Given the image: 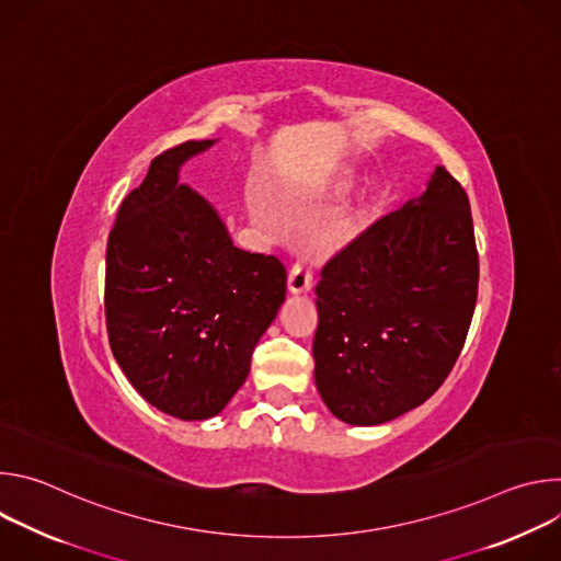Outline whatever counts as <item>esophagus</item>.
I'll return each mask as SVG.
<instances>
[{"instance_id": "1", "label": "esophagus", "mask_w": 561, "mask_h": 561, "mask_svg": "<svg viewBox=\"0 0 561 561\" xmlns=\"http://www.w3.org/2000/svg\"><path fill=\"white\" fill-rule=\"evenodd\" d=\"M312 288V273L304 262H297L288 273V290L293 295L308 293Z\"/></svg>"}]
</instances>
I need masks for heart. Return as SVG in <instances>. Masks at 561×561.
<instances>
[{
  "label": "heart",
  "instance_id": "heart-1",
  "mask_svg": "<svg viewBox=\"0 0 561 561\" xmlns=\"http://www.w3.org/2000/svg\"><path fill=\"white\" fill-rule=\"evenodd\" d=\"M251 215H253V219H255L257 224H262V226H266V228H273V226H275L273 213H271L264 204H260V202H253V204H251Z\"/></svg>",
  "mask_w": 561,
  "mask_h": 561
}]
</instances>
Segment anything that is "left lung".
<instances>
[{"instance_id": "obj_1", "label": "left lung", "mask_w": 561, "mask_h": 561, "mask_svg": "<svg viewBox=\"0 0 561 561\" xmlns=\"http://www.w3.org/2000/svg\"><path fill=\"white\" fill-rule=\"evenodd\" d=\"M477 282L468 195L437 167L322 268L312 357L329 411L377 426L424 404L461 353Z\"/></svg>"}]
</instances>
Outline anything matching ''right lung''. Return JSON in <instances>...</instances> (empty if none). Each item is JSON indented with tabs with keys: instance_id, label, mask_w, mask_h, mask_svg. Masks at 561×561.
Returning a JSON list of instances; mask_svg holds the SVG:
<instances>
[{
	"instance_id": "right-lung-1",
	"label": "right lung",
	"mask_w": 561,
	"mask_h": 561,
	"mask_svg": "<svg viewBox=\"0 0 561 561\" xmlns=\"http://www.w3.org/2000/svg\"><path fill=\"white\" fill-rule=\"evenodd\" d=\"M217 139L157 154L117 210L106 249L111 351L148 404L184 422L224 411L286 299L275 255L237 249L180 169Z\"/></svg>"
}]
</instances>
